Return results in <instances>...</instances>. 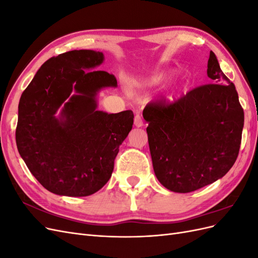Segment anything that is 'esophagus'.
<instances>
[{
	"label": "esophagus",
	"mask_w": 258,
	"mask_h": 258,
	"mask_svg": "<svg viewBox=\"0 0 258 258\" xmlns=\"http://www.w3.org/2000/svg\"><path fill=\"white\" fill-rule=\"evenodd\" d=\"M135 126L138 127V128L143 126V120L141 118V116H140L139 114H137L136 117H135Z\"/></svg>",
	"instance_id": "esophagus-1"
}]
</instances>
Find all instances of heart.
<instances>
[{"mask_svg":"<svg viewBox=\"0 0 258 258\" xmlns=\"http://www.w3.org/2000/svg\"><path fill=\"white\" fill-rule=\"evenodd\" d=\"M158 82V79H154L153 80V83H157Z\"/></svg>","mask_w":258,"mask_h":258,"instance_id":"b5f03b06","label":"heart"}]
</instances>
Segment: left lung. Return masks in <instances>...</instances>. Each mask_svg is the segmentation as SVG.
Masks as SVG:
<instances>
[{
    "instance_id": "8db88e82",
    "label": "left lung",
    "mask_w": 258,
    "mask_h": 258,
    "mask_svg": "<svg viewBox=\"0 0 258 258\" xmlns=\"http://www.w3.org/2000/svg\"><path fill=\"white\" fill-rule=\"evenodd\" d=\"M207 73L211 84L172 103H148L143 111L155 175L171 191L190 192L214 183L238 157L243 108L213 51Z\"/></svg>"
}]
</instances>
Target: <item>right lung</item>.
Returning a JSON list of instances; mask_svg holds the SVG:
<instances>
[{"label": "right lung", "mask_w": 258, "mask_h": 258, "mask_svg": "<svg viewBox=\"0 0 258 258\" xmlns=\"http://www.w3.org/2000/svg\"><path fill=\"white\" fill-rule=\"evenodd\" d=\"M103 61L104 54L96 50L61 53L38 69L21 95L18 152L30 172L52 194L85 197L102 188L132 129V111L97 110L98 92L117 87L114 75L93 71Z\"/></svg>", "instance_id": "add662e5"}]
</instances>
